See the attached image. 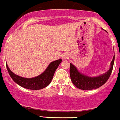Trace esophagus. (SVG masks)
I'll return each instance as SVG.
<instances>
[{
  "mask_svg": "<svg viewBox=\"0 0 120 120\" xmlns=\"http://www.w3.org/2000/svg\"><path fill=\"white\" fill-rule=\"evenodd\" d=\"M62 58H63L64 59H66V58H68V56H67V55H63Z\"/></svg>",
  "mask_w": 120,
  "mask_h": 120,
  "instance_id": "1",
  "label": "esophagus"
}]
</instances>
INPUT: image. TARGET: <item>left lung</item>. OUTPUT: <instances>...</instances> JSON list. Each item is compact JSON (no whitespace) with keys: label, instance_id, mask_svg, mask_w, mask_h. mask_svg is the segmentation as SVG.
Wrapping results in <instances>:
<instances>
[{"label":"left lung","instance_id":"1","mask_svg":"<svg viewBox=\"0 0 120 120\" xmlns=\"http://www.w3.org/2000/svg\"><path fill=\"white\" fill-rule=\"evenodd\" d=\"M115 55L113 57L109 70L103 75L97 77H89L82 74L77 70L76 67L70 64V75L71 80L75 86L83 90H92L102 86L106 82L112 73L114 66Z\"/></svg>","mask_w":120,"mask_h":120}]
</instances>
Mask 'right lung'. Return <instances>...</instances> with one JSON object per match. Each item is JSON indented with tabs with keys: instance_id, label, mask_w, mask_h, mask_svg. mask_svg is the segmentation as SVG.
<instances>
[{
	"instance_id": "1",
	"label": "right lung",
	"mask_w": 120,
	"mask_h": 120,
	"mask_svg": "<svg viewBox=\"0 0 120 120\" xmlns=\"http://www.w3.org/2000/svg\"><path fill=\"white\" fill-rule=\"evenodd\" d=\"M61 61L62 59H59L52 62L42 74L33 78H24L16 75L10 70L7 64H6V65L9 75L15 83L24 88L38 90L45 88L50 83L54 73Z\"/></svg>"
}]
</instances>
